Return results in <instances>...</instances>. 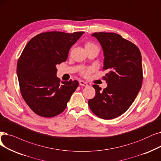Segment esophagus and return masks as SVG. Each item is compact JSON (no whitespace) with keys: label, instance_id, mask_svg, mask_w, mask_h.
I'll return each mask as SVG.
<instances>
[{"label":"esophagus","instance_id":"esophagus-1","mask_svg":"<svg viewBox=\"0 0 161 161\" xmlns=\"http://www.w3.org/2000/svg\"><path fill=\"white\" fill-rule=\"evenodd\" d=\"M79 83H80V86H81L87 87V86H88V85H87V83L86 82L83 81H82V80H80V81H79Z\"/></svg>","mask_w":161,"mask_h":161}]
</instances>
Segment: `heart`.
<instances>
[{
    "label": "heart",
    "mask_w": 161,
    "mask_h": 161,
    "mask_svg": "<svg viewBox=\"0 0 161 161\" xmlns=\"http://www.w3.org/2000/svg\"><path fill=\"white\" fill-rule=\"evenodd\" d=\"M91 46H96V45H95V44H93V43H87L86 45V47H91ZM92 69H91V68L86 69H85V70H83V71L82 72V75H83V76L87 77V76H88V75L91 74V72H92Z\"/></svg>",
    "instance_id": "1"
}]
</instances>
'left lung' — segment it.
Listing matches in <instances>:
<instances>
[{"instance_id":"8db88e82","label":"left lung","mask_w":161,"mask_h":161,"mask_svg":"<svg viewBox=\"0 0 161 161\" xmlns=\"http://www.w3.org/2000/svg\"><path fill=\"white\" fill-rule=\"evenodd\" d=\"M103 51V77L107 87L101 90L93 85L95 96L88 101L93 113L103 119L110 120L122 115L134 101L143 80L142 55L131 42L115 33H94Z\"/></svg>"}]
</instances>
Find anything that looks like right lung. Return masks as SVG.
Instances as JSON below:
<instances>
[{
	"label": "right lung",
	"mask_w": 161,
	"mask_h": 161,
	"mask_svg": "<svg viewBox=\"0 0 161 161\" xmlns=\"http://www.w3.org/2000/svg\"><path fill=\"white\" fill-rule=\"evenodd\" d=\"M83 31H50L33 37L25 47L17 64L21 94L35 113L50 118L63 112L78 87V81H61L57 66L68 58L70 48Z\"/></svg>",
	"instance_id": "add662e5"
}]
</instances>
